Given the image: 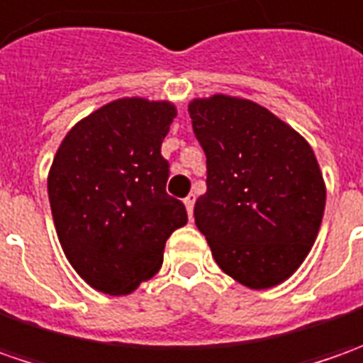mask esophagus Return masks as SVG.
I'll return each mask as SVG.
<instances>
[{
  "mask_svg": "<svg viewBox=\"0 0 363 363\" xmlns=\"http://www.w3.org/2000/svg\"><path fill=\"white\" fill-rule=\"evenodd\" d=\"M184 203H186V208H188V214H189V218H191V214H194V203H196V196H194V194H189L188 198L184 200Z\"/></svg>",
  "mask_w": 363,
  "mask_h": 363,
  "instance_id": "34e87169",
  "label": "esophagus"
}]
</instances>
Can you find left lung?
<instances>
[{
    "instance_id": "left-lung-1",
    "label": "left lung",
    "mask_w": 363,
    "mask_h": 363,
    "mask_svg": "<svg viewBox=\"0 0 363 363\" xmlns=\"http://www.w3.org/2000/svg\"><path fill=\"white\" fill-rule=\"evenodd\" d=\"M188 113L208 172L194 216L212 257L250 289L283 283L311 250L325 210L313 149L244 99H196Z\"/></svg>"
}]
</instances>
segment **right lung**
Here are the masks:
<instances>
[{
    "instance_id": "obj_1",
    "label": "right lung",
    "mask_w": 363,
    "mask_h": 363,
    "mask_svg": "<svg viewBox=\"0 0 363 363\" xmlns=\"http://www.w3.org/2000/svg\"><path fill=\"white\" fill-rule=\"evenodd\" d=\"M169 103L121 99L64 137L52 161L48 198L62 250L96 291L127 295L163 262L165 240L188 222L165 191L161 141L175 119Z\"/></svg>"
}]
</instances>
